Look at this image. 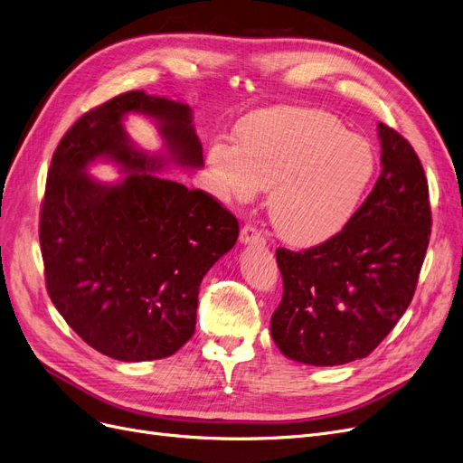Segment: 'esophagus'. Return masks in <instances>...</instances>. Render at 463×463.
<instances>
[{
  "label": "esophagus",
  "mask_w": 463,
  "mask_h": 463,
  "mask_svg": "<svg viewBox=\"0 0 463 463\" xmlns=\"http://www.w3.org/2000/svg\"><path fill=\"white\" fill-rule=\"evenodd\" d=\"M241 242L242 244L263 246L265 244V234L255 225H244L242 231H241Z\"/></svg>",
  "instance_id": "esophagus-1"
}]
</instances>
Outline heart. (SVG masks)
Wrapping results in <instances>:
<instances>
[{
    "label": "heart",
    "instance_id": "obj_1",
    "mask_svg": "<svg viewBox=\"0 0 463 463\" xmlns=\"http://www.w3.org/2000/svg\"><path fill=\"white\" fill-rule=\"evenodd\" d=\"M208 162L236 200L270 188L272 225L294 246L322 244L344 229L375 169L366 139L328 114L299 109L250 114L236 128V148L215 143Z\"/></svg>",
    "mask_w": 463,
    "mask_h": 463
}]
</instances>
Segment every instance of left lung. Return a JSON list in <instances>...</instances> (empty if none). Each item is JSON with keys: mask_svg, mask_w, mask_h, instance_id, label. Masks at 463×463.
I'll use <instances>...</instances> for the list:
<instances>
[{"mask_svg": "<svg viewBox=\"0 0 463 463\" xmlns=\"http://www.w3.org/2000/svg\"><path fill=\"white\" fill-rule=\"evenodd\" d=\"M378 133L382 175L347 225L315 248L277 250L284 294L270 335L292 361L368 356L414 298L431 236L430 186L412 145L385 124Z\"/></svg>", "mask_w": 463, "mask_h": 463, "instance_id": "1", "label": "left lung"}]
</instances>
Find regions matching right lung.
I'll list each match as a JSON object with an SVG mask.
<instances>
[{
  "instance_id": "right-lung-1",
  "label": "right lung",
  "mask_w": 463,
  "mask_h": 463,
  "mask_svg": "<svg viewBox=\"0 0 463 463\" xmlns=\"http://www.w3.org/2000/svg\"><path fill=\"white\" fill-rule=\"evenodd\" d=\"M159 122L168 156L148 157L123 116ZM97 157L128 175L116 185L84 174ZM167 162L202 167L188 105L128 91L85 112L64 133L47 171L40 246L47 294L88 345L141 363L179 351L196 328L200 282L238 238L236 217L208 193L162 179Z\"/></svg>"
}]
</instances>
